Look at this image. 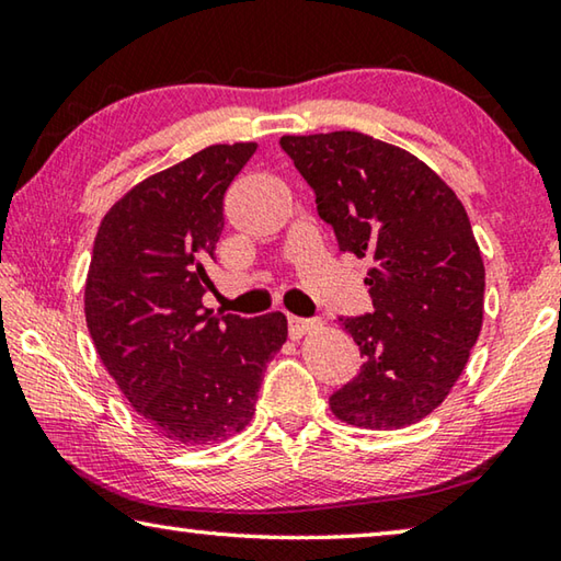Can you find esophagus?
Instances as JSON below:
<instances>
[{
    "label": "esophagus",
    "instance_id": "34e87169",
    "mask_svg": "<svg viewBox=\"0 0 561 561\" xmlns=\"http://www.w3.org/2000/svg\"><path fill=\"white\" fill-rule=\"evenodd\" d=\"M311 329H314V321L299 319V317H289V336H291L294 341H299L301 336H307Z\"/></svg>",
    "mask_w": 561,
    "mask_h": 561
}]
</instances>
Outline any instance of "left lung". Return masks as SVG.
<instances>
[{
  "label": "left lung",
  "instance_id": "1",
  "mask_svg": "<svg viewBox=\"0 0 561 561\" xmlns=\"http://www.w3.org/2000/svg\"><path fill=\"white\" fill-rule=\"evenodd\" d=\"M279 144L339 250L374 262V314L339 319L364 366L329 398L331 413L368 431L423 421L458 383L485 311V264L460 197L421 158L358 130Z\"/></svg>",
  "mask_w": 561,
  "mask_h": 561
}]
</instances>
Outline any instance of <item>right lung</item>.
<instances>
[{
  "label": "right lung",
  "mask_w": 561,
  "mask_h": 561,
  "mask_svg": "<svg viewBox=\"0 0 561 561\" xmlns=\"http://www.w3.org/2000/svg\"><path fill=\"white\" fill-rule=\"evenodd\" d=\"M257 144H217L133 185L99 225L83 289L93 346L121 393L175 448L227 440L252 421L287 341V317H215L222 201Z\"/></svg>",
  "instance_id": "1"
}]
</instances>
